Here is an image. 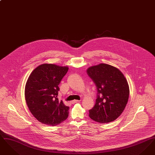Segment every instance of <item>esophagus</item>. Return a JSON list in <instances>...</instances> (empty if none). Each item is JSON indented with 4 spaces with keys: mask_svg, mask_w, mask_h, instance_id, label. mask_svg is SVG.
Segmentation results:
<instances>
[{
    "mask_svg": "<svg viewBox=\"0 0 155 155\" xmlns=\"http://www.w3.org/2000/svg\"><path fill=\"white\" fill-rule=\"evenodd\" d=\"M80 101H79V100H74V101H71V103H77V102H80Z\"/></svg>",
    "mask_w": 155,
    "mask_h": 155,
    "instance_id": "34e87169",
    "label": "esophagus"
}]
</instances>
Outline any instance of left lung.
Wrapping results in <instances>:
<instances>
[{
    "label": "left lung",
    "instance_id": "left-lung-1",
    "mask_svg": "<svg viewBox=\"0 0 155 155\" xmlns=\"http://www.w3.org/2000/svg\"><path fill=\"white\" fill-rule=\"evenodd\" d=\"M87 73L96 85L97 95L89 117L100 123L114 121L128 102L130 89L124 74L115 67L101 63L89 67Z\"/></svg>",
    "mask_w": 155,
    "mask_h": 155
}]
</instances>
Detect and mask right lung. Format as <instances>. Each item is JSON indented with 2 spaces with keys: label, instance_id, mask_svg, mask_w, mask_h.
Masks as SVG:
<instances>
[{
  "label": "right lung",
  "instance_id": "right-lung-1",
  "mask_svg": "<svg viewBox=\"0 0 155 155\" xmlns=\"http://www.w3.org/2000/svg\"><path fill=\"white\" fill-rule=\"evenodd\" d=\"M68 66L44 63L31 73L25 87L28 107L37 120L45 125H57L66 120L69 107L58 98L59 85Z\"/></svg>",
  "mask_w": 155,
  "mask_h": 155
}]
</instances>
